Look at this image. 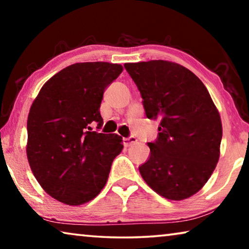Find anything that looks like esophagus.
Listing matches in <instances>:
<instances>
[{"label": "esophagus", "instance_id": "esophagus-1", "mask_svg": "<svg viewBox=\"0 0 249 249\" xmlns=\"http://www.w3.org/2000/svg\"><path fill=\"white\" fill-rule=\"evenodd\" d=\"M137 142V138L135 136H129V137H126L123 138V142H124V146H130L134 142Z\"/></svg>", "mask_w": 249, "mask_h": 249}]
</instances>
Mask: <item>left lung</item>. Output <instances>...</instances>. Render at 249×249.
Here are the masks:
<instances>
[{"label":"left lung","mask_w":249,"mask_h":249,"mask_svg":"<svg viewBox=\"0 0 249 249\" xmlns=\"http://www.w3.org/2000/svg\"><path fill=\"white\" fill-rule=\"evenodd\" d=\"M141 92L146 116L158 120L150 156L140 166L145 182L169 200H183L203 187L220 158L222 123L205 86L178 64H125Z\"/></svg>","instance_id":"left-lung-1"}]
</instances>
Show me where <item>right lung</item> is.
<instances>
[{
	"label": "right lung",
	"instance_id": "add662e5",
	"mask_svg": "<svg viewBox=\"0 0 249 249\" xmlns=\"http://www.w3.org/2000/svg\"><path fill=\"white\" fill-rule=\"evenodd\" d=\"M122 70L108 62L71 65L44 84L29 109V166L44 190L62 203L80 205L94 199L123 149L119 135L100 133L104 90Z\"/></svg>",
	"mask_w": 249,
	"mask_h": 249
}]
</instances>
